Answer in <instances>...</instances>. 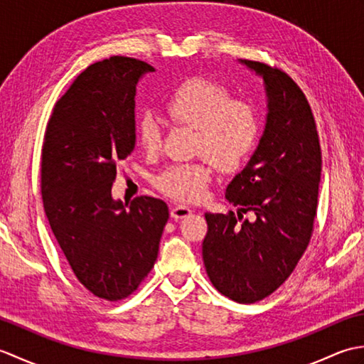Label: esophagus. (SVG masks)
<instances>
[{
    "mask_svg": "<svg viewBox=\"0 0 364 364\" xmlns=\"http://www.w3.org/2000/svg\"><path fill=\"white\" fill-rule=\"evenodd\" d=\"M191 214H192L191 208L183 206V205H176L172 208V211H170V215H172V219H175V220L188 218V215H191Z\"/></svg>",
    "mask_w": 364,
    "mask_h": 364,
    "instance_id": "1",
    "label": "esophagus"
}]
</instances>
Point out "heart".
<instances>
[{
  "mask_svg": "<svg viewBox=\"0 0 364 364\" xmlns=\"http://www.w3.org/2000/svg\"><path fill=\"white\" fill-rule=\"evenodd\" d=\"M166 117L173 127L194 129V153L202 161L172 166L154 178V186L176 202H200L213 180V164L222 172H235L250 156L259 136L255 107L231 98L230 90L208 78L180 84L164 102ZM136 136L145 153L161 150L162 129L151 115L137 120Z\"/></svg>",
  "mask_w": 364,
  "mask_h": 364,
  "instance_id": "1",
  "label": "heart"
}]
</instances>
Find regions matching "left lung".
<instances>
[{"mask_svg": "<svg viewBox=\"0 0 364 364\" xmlns=\"http://www.w3.org/2000/svg\"><path fill=\"white\" fill-rule=\"evenodd\" d=\"M264 81L266 127L257 150L227 186L237 215L206 213L203 262L214 288L239 304L270 296L310 244L322 156L304 92L280 68L241 59ZM253 210L255 220L242 213Z\"/></svg>", "mask_w": 364, "mask_h": 364, "instance_id": "1", "label": "left lung"}]
</instances>
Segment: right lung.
<instances>
[{
	"mask_svg": "<svg viewBox=\"0 0 364 364\" xmlns=\"http://www.w3.org/2000/svg\"><path fill=\"white\" fill-rule=\"evenodd\" d=\"M154 68L112 56L89 65L60 97L42 149V200L73 274L94 296L133 294L158 258L168 208L111 196L117 166L136 145V86Z\"/></svg>",
	"mask_w": 364,
	"mask_h": 364,
	"instance_id": "obj_1",
	"label": "right lung"
}]
</instances>
